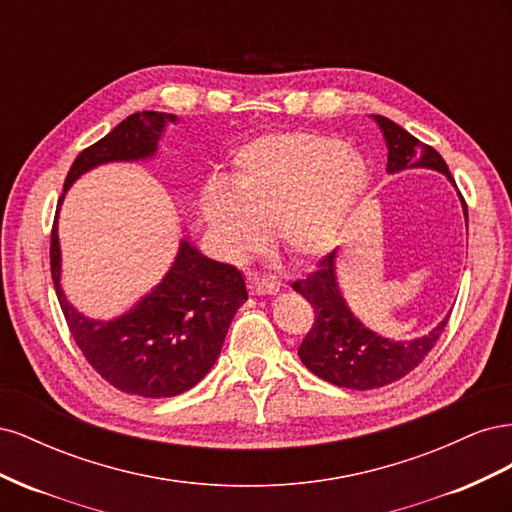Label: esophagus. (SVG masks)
<instances>
[{
    "label": "esophagus",
    "mask_w": 512,
    "mask_h": 512,
    "mask_svg": "<svg viewBox=\"0 0 512 512\" xmlns=\"http://www.w3.org/2000/svg\"><path fill=\"white\" fill-rule=\"evenodd\" d=\"M247 288H250L252 294H275L280 292V282L273 280V277H265V275H258V273H247Z\"/></svg>",
    "instance_id": "1"
}]
</instances>
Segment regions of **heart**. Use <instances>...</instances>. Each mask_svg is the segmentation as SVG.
Listing matches in <instances>:
<instances>
[{
    "instance_id": "heart-1",
    "label": "heart",
    "mask_w": 512,
    "mask_h": 512,
    "mask_svg": "<svg viewBox=\"0 0 512 512\" xmlns=\"http://www.w3.org/2000/svg\"><path fill=\"white\" fill-rule=\"evenodd\" d=\"M367 185L356 153L333 136L284 132L245 145L228 188L211 183L203 213L228 254L252 250L260 224L271 220V239L292 260L327 254L342 235Z\"/></svg>"
}]
</instances>
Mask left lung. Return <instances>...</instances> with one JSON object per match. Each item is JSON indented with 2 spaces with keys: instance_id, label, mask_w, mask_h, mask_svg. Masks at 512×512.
Returning <instances> with one entry per match:
<instances>
[{
  "instance_id": "1",
  "label": "left lung",
  "mask_w": 512,
  "mask_h": 512,
  "mask_svg": "<svg viewBox=\"0 0 512 512\" xmlns=\"http://www.w3.org/2000/svg\"><path fill=\"white\" fill-rule=\"evenodd\" d=\"M384 134L386 147H389V162L386 173L393 175L406 168H433L440 170L448 179H455L448 170L440 153L418 141L395 121L382 115H374ZM461 196V192H459ZM463 209L466 200L461 196ZM468 224V209H466ZM292 288L312 303L314 324L299 346V356L303 365L335 386L354 391L380 389L391 382L408 376L418 363L436 346L440 335L446 329L448 314L431 333L410 339V342H393L365 329L363 324L352 316L342 292L335 282V252L327 254L316 262V269L305 280H297Z\"/></svg>"
}]
</instances>
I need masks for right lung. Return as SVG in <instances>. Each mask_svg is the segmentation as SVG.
Listing matches in <instances>:
<instances>
[{
	"mask_svg": "<svg viewBox=\"0 0 512 512\" xmlns=\"http://www.w3.org/2000/svg\"><path fill=\"white\" fill-rule=\"evenodd\" d=\"M166 121H177V117L145 111L123 119L115 130L76 156L64 181V194L98 164L151 158ZM59 273L61 252L55 215L51 275L76 346L115 389L151 399L181 395L207 376L222 350L232 318L247 299L241 271L209 260L188 239L181 241L179 254L162 284L128 314L108 322L89 320L76 312L59 286Z\"/></svg>",
	"mask_w": 512,
	"mask_h": 512,
	"instance_id": "obj_1",
	"label": "right lung"
}]
</instances>
